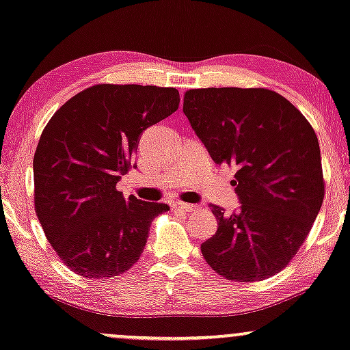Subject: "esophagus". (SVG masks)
I'll use <instances>...</instances> for the list:
<instances>
[{
    "instance_id": "obj_1",
    "label": "esophagus",
    "mask_w": 350,
    "mask_h": 350,
    "mask_svg": "<svg viewBox=\"0 0 350 350\" xmlns=\"http://www.w3.org/2000/svg\"><path fill=\"white\" fill-rule=\"evenodd\" d=\"M171 209L182 211V213H191V211L196 209V206L189 204V203H182V201H174V203L171 204Z\"/></svg>"
}]
</instances>
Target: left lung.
Returning a JSON list of instances; mask_svg holds the SVG:
<instances>
[{
  "label": "left lung",
  "mask_w": 350,
  "mask_h": 350,
  "mask_svg": "<svg viewBox=\"0 0 350 350\" xmlns=\"http://www.w3.org/2000/svg\"><path fill=\"white\" fill-rule=\"evenodd\" d=\"M184 114L217 165L236 166L241 209L211 206L217 231L201 244L211 268L236 282L282 271L325 196L321 147L301 112L269 88H193Z\"/></svg>",
  "instance_id": "obj_1"
}]
</instances>
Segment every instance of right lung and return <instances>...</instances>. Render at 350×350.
Masks as SVG:
<instances>
[{
    "mask_svg": "<svg viewBox=\"0 0 350 350\" xmlns=\"http://www.w3.org/2000/svg\"><path fill=\"white\" fill-rule=\"evenodd\" d=\"M173 87L98 83L68 100L42 130L33 159L34 211L58 258L88 279H109L139 260L152 220L170 208L125 198L141 133L173 114Z\"/></svg>",
    "mask_w": 350,
    "mask_h": 350,
    "instance_id": "right-lung-1",
    "label": "right lung"
}]
</instances>
